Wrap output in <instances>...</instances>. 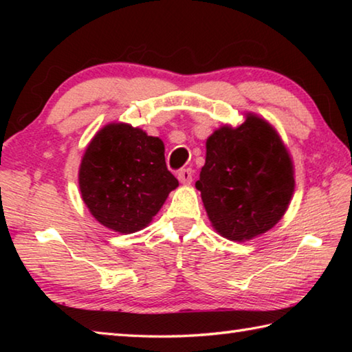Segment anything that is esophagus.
<instances>
[{"label":"esophagus","instance_id":"1","mask_svg":"<svg viewBox=\"0 0 352 352\" xmlns=\"http://www.w3.org/2000/svg\"><path fill=\"white\" fill-rule=\"evenodd\" d=\"M192 175H194V172H192V169H189V168L180 169L177 172L178 182L183 183V184H189L190 182H192Z\"/></svg>","mask_w":352,"mask_h":352}]
</instances>
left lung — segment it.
<instances>
[{
	"label": "left lung",
	"instance_id": "obj_1",
	"mask_svg": "<svg viewBox=\"0 0 352 352\" xmlns=\"http://www.w3.org/2000/svg\"><path fill=\"white\" fill-rule=\"evenodd\" d=\"M195 188L219 234L250 241L273 228L287 211L294 164L276 130L247 113L239 127L222 126L206 140Z\"/></svg>",
	"mask_w": 352,
	"mask_h": 352
}]
</instances>
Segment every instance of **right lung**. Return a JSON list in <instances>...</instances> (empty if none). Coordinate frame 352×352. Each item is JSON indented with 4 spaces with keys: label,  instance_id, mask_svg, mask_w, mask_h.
I'll return each instance as SVG.
<instances>
[{
    "label": "right lung",
    "instance_id": "obj_1",
    "mask_svg": "<svg viewBox=\"0 0 352 352\" xmlns=\"http://www.w3.org/2000/svg\"><path fill=\"white\" fill-rule=\"evenodd\" d=\"M177 186L166 168L163 141L124 122L109 124L94 135L79 168L87 208L118 233L147 226Z\"/></svg>",
    "mask_w": 352,
    "mask_h": 352
}]
</instances>
